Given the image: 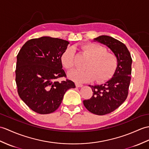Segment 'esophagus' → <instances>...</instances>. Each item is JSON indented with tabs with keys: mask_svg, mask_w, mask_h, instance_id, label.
Here are the masks:
<instances>
[{
	"mask_svg": "<svg viewBox=\"0 0 149 149\" xmlns=\"http://www.w3.org/2000/svg\"><path fill=\"white\" fill-rule=\"evenodd\" d=\"M75 86L77 88H81L83 86V85L82 84H80V83H79V82H75Z\"/></svg>",
	"mask_w": 149,
	"mask_h": 149,
	"instance_id": "34e87169",
	"label": "esophagus"
}]
</instances>
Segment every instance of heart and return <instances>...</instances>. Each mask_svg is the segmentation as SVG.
<instances>
[{
    "instance_id": "1",
    "label": "heart",
    "mask_w": 149,
    "mask_h": 149,
    "mask_svg": "<svg viewBox=\"0 0 149 149\" xmlns=\"http://www.w3.org/2000/svg\"><path fill=\"white\" fill-rule=\"evenodd\" d=\"M81 49L90 57L86 63L84 70H74L68 74L71 80L78 82H90L96 79L99 82H105L112 77L118 66V59L115 54L107 52L105 47L89 42L81 46ZM60 61L67 70H70L75 65V51L68 47L62 52Z\"/></svg>"
}]
</instances>
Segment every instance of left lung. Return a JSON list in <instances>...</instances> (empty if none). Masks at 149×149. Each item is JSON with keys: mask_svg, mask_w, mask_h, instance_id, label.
I'll return each instance as SVG.
<instances>
[{"mask_svg": "<svg viewBox=\"0 0 149 149\" xmlns=\"http://www.w3.org/2000/svg\"><path fill=\"white\" fill-rule=\"evenodd\" d=\"M94 41L105 45L118 59V66L113 77L101 85L91 86L92 97L83 103L89 112L103 116L114 111L127 98L131 81L132 59L126 45L114 38L101 36Z\"/></svg>", "mask_w": 149, "mask_h": 149, "instance_id": "8db88e82", "label": "left lung"}]
</instances>
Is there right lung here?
Here are the masks:
<instances>
[{
    "label": "right lung",
    "mask_w": 149,
    "mask_h": 149,
    "mask_svg": "<svg viewBox=\"0 0 149 149\" xmlns=\"http://www.w3.org/2000/svg\"><path fill=\"white\" fill-rule=\"evenodd\" d=\"M69 42L58 38L42 37L23 45L17 55L16 82L20 98L33 111L40 114L54 112L60 107L74 82L58 78L67 75L60 56Z\"/></svg>",
    "instance_id": "obj_1"
}]
</instances>
